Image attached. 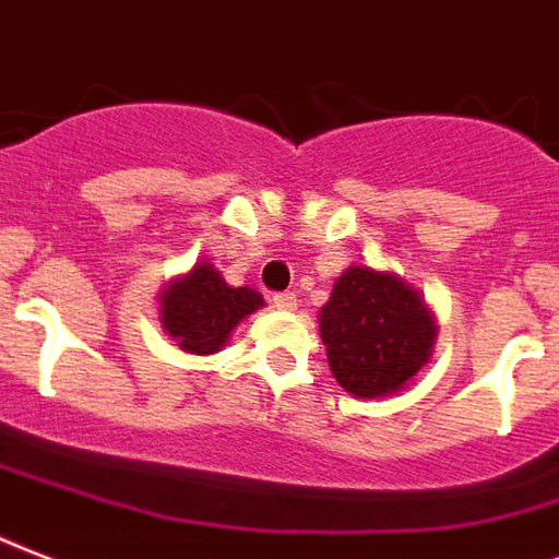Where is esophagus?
Wrapping results in <instances>:
<instances>
[{
    "instance_id": "1",
    "label": "esophagus",
    "mask_w": 559,
    "mask_h": 559,
    "mask_svg": "<svg viewBox=\"0 0 559 559\" xmlns=\"http://www.w3.org/2000/svg\"><path fill=\"white\" fill-rule=\"evenodd\" d=\"M274 306L280 311H294L297 309V297H294L292 292H280L274 294Z\"/></svg>"
}]
</instances>
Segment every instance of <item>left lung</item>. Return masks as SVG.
Returning <instances> with one entry per match:
<instances>
[{
  "mask_svg": "<svg viewBox=\"0 0 559 559\" xmlns=\"http://www.w3.org/2000/svg\"><path fill=\"white\" fill-rule=\"evenodd\" d=\"M332 376L358 400L402 391L423 370L437 338L426 300L396 274L349 265L320 309Z\"/></svg>",
  "mask_w": 559,
  "mask_h": 559,
  "instance_id": "obj_1",
  "label": "left lung"
}]
</instances>
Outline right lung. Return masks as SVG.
<instances>
[{
    "mask_svg": "<svg viewBox=\"0 0 559 559\" xmlns=\"http://www.w3.org/2000/svg\"><path fill=\"white\" fill-rule=\"evenodd\" d=\"M259 306H265L262 294L248 285L233 288L210 262H198L159 294V323L180 349L192 356H212L227 344L239 320Z\"/></svg>",
    "mask_w": 559,
    "mask_h": 559,
    "instance_id": "right-lung-1",
    "label": "right lung"
}]
</instances>
